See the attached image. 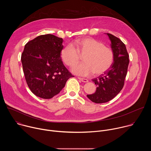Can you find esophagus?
<instances>
[{"label":"esophagus","instance_id":"34e87169","mask_svg":"<svg viewBox=\"0 0 151 151\" xmlns=\"http://www.w3.org/2000/svg\"><path fill=\"white\" fill-rule=\"evenodd\" d=\"M78 78L82 82H88V80L87 79H85V78H81V77H78Z\"/></svg>","mask_w":151,"mask_h":151}]
</instances>
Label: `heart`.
I'll list each match as a JSON object with an SVG mask.
<instances>
[{"instance_id": "b5f03b06", "label": "heart", "mask_w": 151, "mask_h": 151, "mask_svg": "<svg viewBox=\"0 0 151 151\" xmlns=\"http://www.w3.org/2000/svg\"><path fill=\"white\" fill-rule=\"evenodd\" d=\"M83 55V63L75 66L72 72L81 76L96 75L108 70L114 61L113 50L92 37H83L76 40L72 45L62 49L60 57L63 63L69 67L74 66Z\"/></svg>"}]
</instances>
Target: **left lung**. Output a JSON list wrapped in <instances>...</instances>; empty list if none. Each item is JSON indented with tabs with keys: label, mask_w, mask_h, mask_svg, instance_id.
<instances>
[{
	"label": "left lung",
	"mask_w": 151,
	"mask_h": 151,
	"mask_svg": "<svg viewBox=\"0 0 151 151\" xmlns=\"http://www.w3.org/2000/svg\"><path fill=\"white\" fill-rule=\"evenodd\" d=\"M111 48L114 52V61L111 67L93 79L97 86L94 94L87 95L88 98L96 103H106L113 99L122 89L127 73L129 55L124 43L117 37L110 33Z\"/></svg>",
	"instance_id": "left-lung-1"
}]
</instances>
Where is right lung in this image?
Listing matches in <instances>:
<instances>
[{"mask_svg":"<svg viewBox=\"0 0 151 151\" xmlns=\"http://www.w3.org/2000/svg\"><path fill=\"white\" fill-rule=\"evenodd\" d=\"M63 40L53 35H40L29 41L21 54L25 79L36 96L48 99L58 94L73 75L60 57Z\"/></svg>","mask_w":151,"mask_h":151,"instance_id":"add662e5","label":"right lung"}]
</instances>
